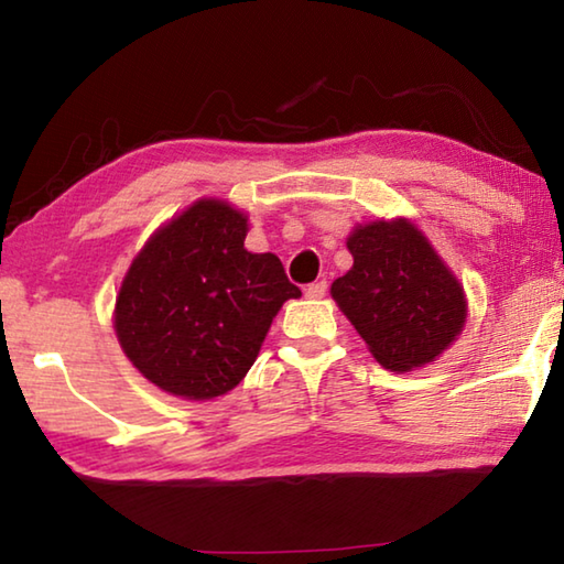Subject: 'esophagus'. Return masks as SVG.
Masks as SVG:
<instances>
[{
  "label": "esophagus",
  "instance_id": "1",
  "mask_svg": "<svg viewBox=\"0 0 564 564\" xmlns=\"http://www.w3.org/2000/svg\"><path fill=\"white\" fill-rule=\"evenodd\" d=\"M326 291H328V283L326 281H316V283H311L308 289H305V299L318 301V299H323V295H326Z\"/></svg>",
  "mask_w": 564,
  "mask_h": 564
}]
</instances>
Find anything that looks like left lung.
I'll list each match as a JSON object with an SVG mask.
<instances>
[{
	"mask_svg": "<svg viewBox=\"0 0 564 564\" xmlns=\"http://www.w3.org/2000/svg\"><path fill=\"white\" fill-rule=\"evenodd\" d=\"M352 269L330 295L395 373L433 362L465 326L463 285L408 218L358 226L348 236Z\"/></svg>",
	"mask_w": 564,
	"mask_h": 564,
	"instance_id": "obj_1",
	"label": "left lung"
}]
</instances>
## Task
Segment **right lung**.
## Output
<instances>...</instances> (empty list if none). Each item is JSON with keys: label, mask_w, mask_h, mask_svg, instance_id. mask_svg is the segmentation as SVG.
<instances>
[{"label": "right lung", "mask_w": 564, "mask_h": 564, "mask_svg": "<svg viewBox=\"0 0 564 564\" xmlns=\"http://www.w3.org/2000/svg\"><path fill=\"white\" fill-rule=\"evenodd\" d=\"M248 218L202 198L149 238L117 295L113 328L139 373L208 400L241 383L271 321L301 289L273 253L243 248Z\"/></svg>", "instance_id": "right-lung-1"}]
</instances>
